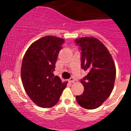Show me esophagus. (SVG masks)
Listing matches in <instances>:
<instances>
[{"instance_id": "esophagus-1", "label": "esophagus", "mask_w": 131, "mask_h": 131, "mask_svg": "<svg viewBox=\"0 0 131 131\" xmlns=\"http://www.w3.org/2000/svg\"><path fill=\"white\" fill-rule=\"evenodd\" d=\"M69 82H70V83H73V82H75V79H74L73 77L70 78V80H69Z\"/></svg>"}]
</instances>
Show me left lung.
I'll return each mask as SVG.
<instances>
[{
	"mask_svg": "<svg viewBox=\"0 0 131 131\" xmlns=\"http://www.w3.org/2000/svg\"><path fill=\"white\" fill-rule=\"evenodd\" d=\"M75 42L81 50V68L88 72L80 81L84 92L76 96L77 101L85 109H95L112 93L116 77L115 63L108 49L96 38H79Z\"/></svg>",
	"mask_w": 131,
	"mask_h": 131,
	"instance_id": "1",
	"label": "left lung"
}]
</instances>
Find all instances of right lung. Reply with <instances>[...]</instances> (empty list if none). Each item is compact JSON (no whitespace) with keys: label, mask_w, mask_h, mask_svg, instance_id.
<instances>
[{"label":"right lung","mask_w":131,"mask_h":131,"mask_svg":"<svg viewBox=\"0 0 131 131\" xmlns=\"http://www.w3.org/2000/svg\"><path fill=\"white\" fill-rule=\"evenodd\" d=\"M64 40L53 36L40 38L25 52L21 68L25 90L33 102L42 108L54 106L67 82H62L53 72Z\"/></svg>","instance_id":"1"}]
</instances>
